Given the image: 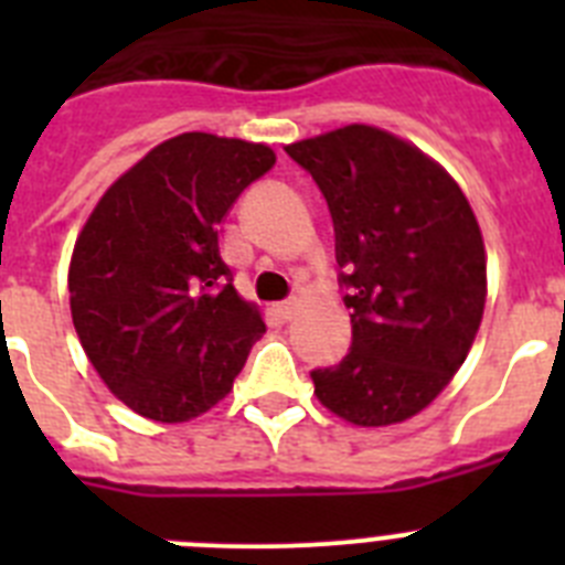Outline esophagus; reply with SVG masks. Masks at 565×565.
<instances>
[{"label": "esophagus", "instance_id": "1", "mask_svg": "<svg viewBox=\"0 0 565 565\" xmlns=\"http://www.w3.org/2000/svg\"><path fill=\"white\" fill-rule=\"evenodd\" d=\"M274 311H277L279 319H291L294 311H297V299H282V302H277Z\"/></svg>", "mask_w": 565, "mask_h": 565}]
</instances>
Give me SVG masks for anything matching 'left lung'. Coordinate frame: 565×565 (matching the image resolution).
<instances>
[{
	"label": "left lung",
	"mask_w": 565,
	"mask_h": 565,
	"mask_svg": "<svg viewBox=\"0 0 565 565\" xmlns=\"http://www.w3.org/2000/svg\"><path fill=\"white\" fill-rule=\"evenodd\" d=\"M328 203L351 351L311 371L328 411L384 427L424 411L469 353L487 299V254L467 198L436 161L376 127L286 147Z\"/></svg>",
	"instance_id": "left-lung-1"
}]
</instances>
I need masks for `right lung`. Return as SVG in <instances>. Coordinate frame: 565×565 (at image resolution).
<instances>
[{
	"mask_svg": "<svg viewBox=\"0 0 565 565\" xmlns=\"http://www.w3.org/2000/svg\"><path fill=\"white\" fill-rule=\"evenodd\" d=\"M266 143L183 132L107 189L70 259V311L129 411L189 422L221 402L266 326L239 299L217 223L274 167Z\"/></svg>",
	"mask_w": 565,
	"mask_h": 565,
	"instance_id": "obj_1",
	"label": "right lung"
}]
</instances>
